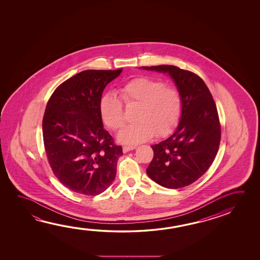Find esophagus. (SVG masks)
Here are the masks:
<instances>
[{
	"instance_id": "esophagus-1",
	"label": "esophagus",
	"mask_w": 260,
	"mask_h": 260,
	"mask_svg": "<svg viewBox=\"0 0 260 260\" xmlns=\"http://www.w3.org/2000/svg\"><path fill=\"white\" fill-rule=\"evenodd\" d=\"M134 149H136V146L128 145L124 146L123 149H122V150H123V152L126 153V152H128V151H131V150H134Z\"/></svg>"
}]
</instances>
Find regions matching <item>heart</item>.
<instances>
[{
    "label": "heart",
    "instance_id": "b5f03b06",
    "mask_svg": "<svg viewBox=\"0 0 260 260\" xmlns=\"http://www.w3.org/2000/svg\"><path fill=\"white\" fill-rule=\"evenodd\" d=\"M127 105L139 106L137 123L124 128L118 140L125 144H139L152 137H165L177 127L182 112V98L175 87L154 78L139 77L122 84L119 88ZM100 112L103 122L111 129H119L125 124L123 104L112 93L101 98Z\"/></svg>",
    "mask_w": 260,
    "mask_h": 260
}]
</instances>
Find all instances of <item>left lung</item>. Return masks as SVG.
Segmentation results:
<instances>
[{"instance_id":"left-lung-1","label":"left lung","mask_w":260,"mask_h":260,"mask_svg":"<svg viewBox=\"0 0 260 260\" xmlns=\"http://www.w3.org/2000/svg\"><path fill=\"white\" fill-rule=\"evenodd\" d=\"M141 69L168 74L183 103L176 129L151 146L154 156L146 173L169 189L187 186L205 174L218 151L221 127L214 99L204 80L192 72L168 64Z\"/></svg>"}]
</instances>
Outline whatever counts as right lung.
Wrapping results in <instances>:
<instances>
[{"label": "right lung", "instance_id": "add662e5", "mask_svg": "<svg viewBox=\"0 0 260 260\" xmlns=\"http://www.w3.org/2000/svg\"><path fill=\"white\" fill-rule=\"evenodd\" d=\"M118 70H85L52 94L43 119V138L53 173L69 190L98 196L114 181L121 146L103 127L100 102Z\"/></svg>", "mask_w": 260, "mask_h": 260}]
</instances>
